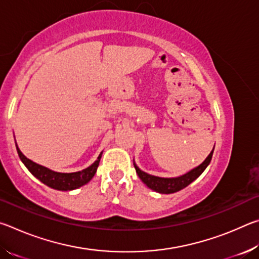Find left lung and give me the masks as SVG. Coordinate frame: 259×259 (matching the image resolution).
Segmentation results:
<instances>
[{
	"instance_id": "1",
	"label": "left lung",
	"mask_w": 259,
	"mask_h": 259,
	"mask_svg": "<svg viewBox=\"0 0 259 259\" xmlns=\"http://www.w3.org/2000/svg\"><path fill=\"white\" fill-rule=\"evenodd\" d=\"M212 153H213V150L210 152V154L207 156V159H205L200 165L196 166V168L190 170V171L182 175V176L175 177V178H162L157 176H152L150 174L142 171V170L136 165L135 162H134V165L138 177L142 179V182L144 184H146L147 187H150L151 190L155 191L157 193H162V194H171V193H176L190 185L192 182H194L195 179L204 171L205 168L209 165L210 161H211Z\"/></svg>"
}]
</instances>
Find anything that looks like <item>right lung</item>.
I'll return each instance as SVG.
<instances>
[{
    "mask_svg": "<svg viewBox=\"0 0 259 259\" xmlns=\"http://www.w3.org/2000/svg\"><path fill=\"white\" fill-rule=\"evenodd\" d=\"M16 147H17V152H18L20 160L23 161V163L26 165V168L29 170L30 174L34 175L38 181H41L43 184H46L47 186L55 188V190H58V191H72L89 183L95 176L96 171H97L100 157H102V154H103V153H100L98 159L96 160L90 166L83 169L82 171L65 174V172L54 171V170L48 169L41 164L35 163V162L27 159V157L20 152L18 146H17V143H16Z\"/></svg>",
    "mask_w": 259,
    "mask_h": 259,
    "instance_id": "add662e5",
    "label": "right lung"
}]
</instances>
